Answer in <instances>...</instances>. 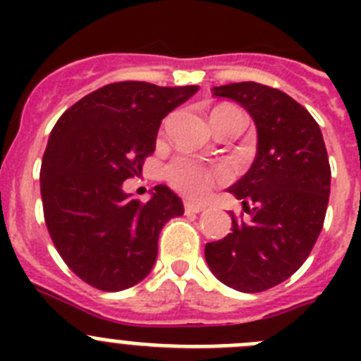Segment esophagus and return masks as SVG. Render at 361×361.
<instances>
[{
    "label": "esophagus",
    "instance_id": "1",
    "mask_svg": "<svg viewBox=\"0 0 361 361\" xmlns=\"http://www.w3.org/2000/svg\"><path fill=\"white\" fill-rule=\"evenodd\" d=\"M204 208H206V206H202V204L190 202V200L184 202V212L186 213H199V212H204Z\"/></svg>",
    "mask_w": 361,
    "mask_h": 361
}]
</instances>
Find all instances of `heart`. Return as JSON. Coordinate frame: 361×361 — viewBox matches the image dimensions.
Returning <instances> with one entry per match:
<instances>
[{
  "label": "heart",
  "mask_w": 361,
  "mask_h": 361,
  "mask_svg": "<svg viewBox=\"0 0 361 361\" xmlns=\"http://www.w3.org/2000/svg\"><path fill=\"white\" fill-rule=\"evenodd\" d=\"M224 110H235L231 106H216L212 111V117ZM164 177L171 188L188 197H204L215 184L228 180L229 173L224 166L202 164L190 157H175L168 162Z\"/></svg>",
  "instance_id": "b5f03b06"
}]
</instances>
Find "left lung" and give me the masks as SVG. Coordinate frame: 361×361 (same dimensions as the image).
I'll return each mask as SVG.
<instances>
[{
	"label": "left lung",
	"instance_id": "left-lung-1",
	"mask_svg": "<svg viewBox=\"0 0 361 361\" xmlns=\"http://www.w3.org/2000/svg\"><path fill=\"white\" fill-rule=\"evenodd\" d=\"M213 95L247 110L258 152L251 170L229 188L244 212L233 213L231 233L206 244L204 255L229 288L266 291L300 269L324 228L329 157L318 123L288 94L247 81L215 86Z\"/></svg>",
	"mask_w": 361,
	"mask_h": 361
}]
</instances>
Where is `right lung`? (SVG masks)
I'll return each mask as SVG.
<instances>
[{
	"mask_svg": "<svg viewBox=\"0 0 361 361\" xmlns=\"http://www.w3.org/2000/svg\"><path fill=\"white\" fill-rule=\"evenodd\" d=\"M199 86L111 82L59 117L41 162L44 224L66 266L101 291L141 282L157 258L159 233L184 213L183 200L155 186L148 202L123 183L155 152L159 126Z\"/></svg>",
	"mask_w": 361,
	"mask_h": 361,
	"instance_id": "add662e5",
	"label": "right lung"
}]
</instances>
